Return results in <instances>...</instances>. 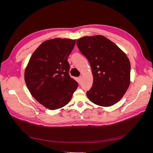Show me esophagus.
I'll return each mask as SVG.
<instances>
[{"label":"esophagus","instance_id":"1","mask_svg":"<svg viewBox=\"0 0 153 153\" xmlns=\"http://www.w3.org/2000/svg\"><path fill=\"white\" fill-rule=\"evenodd\" d=\"M81 80H82V77H78V78H76V81L78 82V84H80Z\"/></svg>","mask_w":153,"mask_h":153}]
</instances>
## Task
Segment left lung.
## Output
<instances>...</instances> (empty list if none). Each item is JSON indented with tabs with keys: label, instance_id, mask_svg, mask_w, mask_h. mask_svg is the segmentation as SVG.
Wrapping results in <instances>:
<instances>
[{
	"label": "left lung",
	"instance_id": "8db88e82",
	"mask_svg": "<svg viewBox=\"0 0 153 153\" xmlns=\"http://www.w3.org/2000/svg\"><path fill=\"white\" fill-rule=\"evenodd\" d=\"M76 45L89 61L93 76L87 98L101 106L117 103L130 84L131 66L126 53L101 35L82 37Z\"/></svg>",
	"mask_w": 153,
	"mask_h": 153
}]
</instances>
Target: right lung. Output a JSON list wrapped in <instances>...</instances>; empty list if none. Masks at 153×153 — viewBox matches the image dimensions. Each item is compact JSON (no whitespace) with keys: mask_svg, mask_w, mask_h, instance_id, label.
<instances>
[{"mask_svg":"<svg viewBox=\"0 0 153 153\" xmlns=\"http://www.w3.org/2000/svg\"><path fill=\"white\" fill-rule=\"evenodd\" d=\"M76 39L55 38L44 41L32 53L25 68L27 88L36 101L49 110L70 101L78 83L69 75L68 57Z\"/></svg>","mask_w":153,"mask_h":153,"instance_id":"right-lung-1","label":"right lung"}]
</instances>
